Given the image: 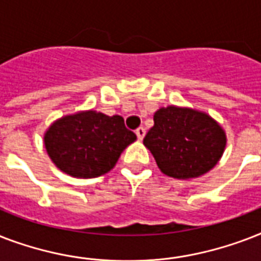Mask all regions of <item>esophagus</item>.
I'll use <instances>...</instances> for the list:
<instances>
[{
	"mask_svg": "<svg viewBox=\"0 0 261 261\" xmlns=\"http://www.w3.org/2000/svg\"><path fill=\"white\" fill-rule=\"evenodd\" d=\"M135 134H137V137H138L139 141H142L143 137H145V134H146V130H145L143 127H138V128L135 130Z\"/></svg>",
	"mask_w": 261,
	"mask_h": 261,
	"instance_id": "34e87169",
	"label": "esophagus"
}]
</instances>
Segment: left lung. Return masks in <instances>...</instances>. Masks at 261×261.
Instances as JSON below:
<instances>
[{"mask_svg":"<svg viewBox=\"0 0 261 261\" xmlns=\"http://www.w3.org/2000/svg\"><path fill=\"white\" fill-rule=\"evenodd\" d=\"M226 133L214 118L188 107L168 106L155 111L154 126L143 145L164 174L190 180L210 172L226 147Z\"/></svg>","mask_w":261,"mask_h":261,"instance_id":"obj_1","label":"left lung"}]
</instances>
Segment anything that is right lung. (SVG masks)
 Masks as SVG:
<instances>
[{
  "label": "right lung",
  "instance_id": "add662e5",
  "mask_svg": "<svg viewBox=\"0 0 261 261\" xmlns=\"http://www.w3.org/2000/svg\"><path fill=\"white\" fill-rule=\"evenodd\" d=\"M137 135L127 130L122 116L77 111L50 124L43 142L48 157L63 173L79 178L106 174Z\"/></svg>",
  "mask_w": 261,
  "mask_h": 261
}]
</instances>
